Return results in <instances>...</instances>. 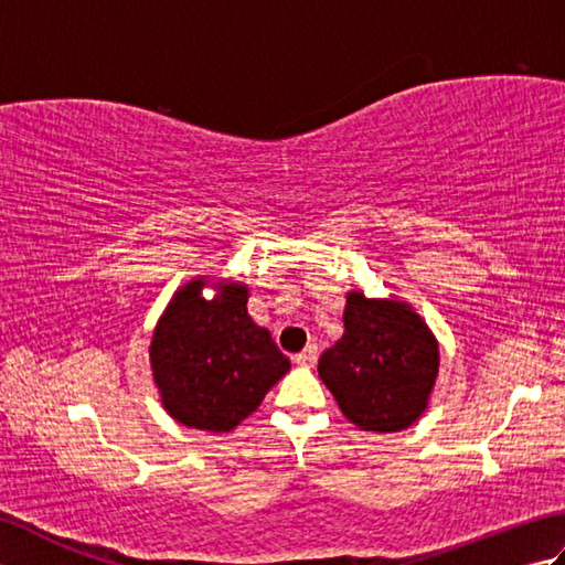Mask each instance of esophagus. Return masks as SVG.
Here are the masks:
<instances>
[{
  "label": "esophagus",
  "mask_w": 565,
  "mask_h": 565,
  "mask_svg": "<svg viewBox=\"0 0 565 565\" xmlns=\"http://www.w3.org/2000/svg\"><path fill=\"white\" fill-rule=\"evenodd\" d=\"M294 362L301 364V366H316V362H318V344H308L303 352H298L294 356Z\"/></svg>",
  "instance_id": "1"
}]
</instances>
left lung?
<instances>
[{
  "label": "left lung",
  "instance_id": "8db88e82",
  "mask_svg": "<svg viewBox=\"0 0 565 565\" xmlns=\"http://www.w3.org/2000/svg\"><path fill=\"white\" fill-rule=\"evenodd\" d=\"M439 369L437 340L398 301L347 296L344 334L322 352L318 374L356 427L398 431L423 415Z\"/></svg>",
  "mask_w": 565,
  "mask_h": 565
}]
</instances>
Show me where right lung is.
I'll return each instance as SVG.
<instances>
[{
    "label": "right lung",
    "instance_id": "1",
    "mask_svg": "<svg viewBox=\"0 0 565 565\" xmlns=\"http://www.w3.org/2000/svg\"><path fill=\"white\" fill-rule=\"evenodd\" d=\"M203 279L177 291L150 344L152 376L177 423L227 431L252 415L291 362L247 316V289L225 286L206 301Z\"/></svg>",
    "mask_w": 565,
    "mask_h": 565
}]
</instances>
